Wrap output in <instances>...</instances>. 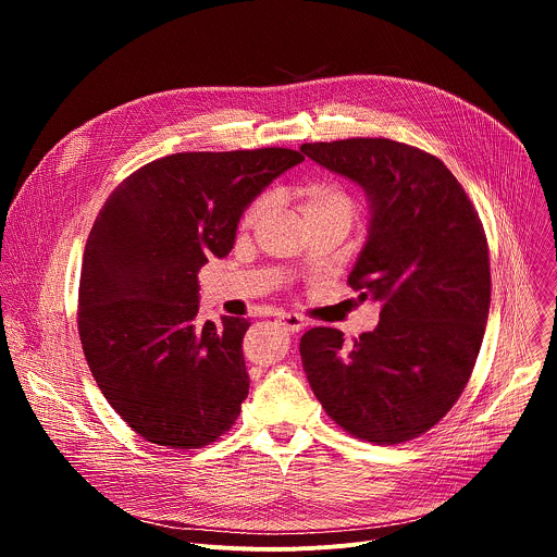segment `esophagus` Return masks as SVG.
<instances>
[{"mask_svg": "<svg viewBox=\"0 0 557 557\" xmlns=\"http://www.w3.org/2000/svg\"><path fill=\"white\" fill-rule=\"evenodd\" d=\"M277 322L282 329H286L288 333H299L304 329V320L299 314H293V312H280L277 314Z\"/></svg>", "mask_w": 557, "mask_h": 557, "instance_id": "1", "label": "esophagus"}]
</instances>
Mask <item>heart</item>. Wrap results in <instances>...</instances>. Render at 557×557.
<instances>
[{"instance_id": "obj_1", "label": "heart", "mask_w": 557, "mask_h": 557, "mask_svg": "<svg viewBox=\"0 0 557 557\" xmlns=\"http://www.w3.org/2000/svg\"><path fill=\"white\" fill-rule=\"evenodd\" d=\"M299 200H301L304 218L306 215H317V213H331V211H344V213L352 215L350 196L339 185H333V183H326V181H314V183H308L306 187H301ZM267 207H269L267 198L253 202L251 209L245 215V224L258 222Z\"/></svg>"}]
</instances>
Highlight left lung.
Instances as JSON below:
<instances>
[{
	"label": "left lung",
	"mask_w": 557,
	"mask_h": 557,
	"mask_svg": "<svg viewBox=\"0 0 557 557\" xmlns=\"http://www.w3.org/2000/svg\"><path fill=\"white\" fill-rule=\"evenodd\" d=\"M299 149L363 189L368 237L348 284L381 301L376 329L350 348L337 329L301 337L306 379L352 436L406 443L451 410L479 357L492 301L483 222L454 174L412 145L348 138Z\"/></svg>",
	"instance_id": "left-lung-1"
}]
</instances>
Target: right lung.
I'll return each mask as SVG.
<instances>
[{"label":"right lung","mask_w":557,"mask_h":557,"mask_svg":"<svg viewBox=\"0 0 557 557\" xmlns=\"http://www.w3.org/2000/svg\"><path fill=\"white\" fill-rule=\"evenodd\" d=\"M304 156L284 147L185 151L140 168L90 231L78 335L97 385L145 441L196 449L243 410L249 320L198 322V271L224 258L249 205Z\"/></svg>","instance_id":"obj_1"}]
</instances>
